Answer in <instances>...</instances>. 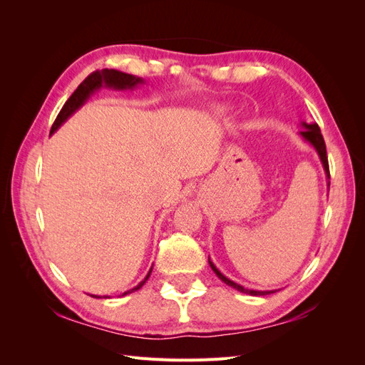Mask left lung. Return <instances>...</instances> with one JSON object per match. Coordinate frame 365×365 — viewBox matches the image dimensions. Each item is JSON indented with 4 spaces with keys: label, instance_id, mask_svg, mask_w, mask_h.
Masks as SVG:
<instances>
[{
    "label": "left lung",
    "instance_id": "8db88e82",
    "mask_svg": "<svg viewBox=\"0 0 365 365\" xmlns=\"http://www.w3.org/2000/svg\"><path fill=\"white\" fill-rule=\"evenodd\" d=\"M302 126H303V129H302L300 132H298V134H300V137H302L304 141H307L309 145H311V146L317 150L318 157H319V161H322L324 173H326L327 185H330V181H329V180H330V173H329V163H327V153H326V143H324V138H323V135H322V130H319V128H318L317 123H306V121H302ZM208 263H210V267H212V269L215 271V274L217 275V277H219L220 280H222L225 284L231 286V288L237 289L239 292L250 294V295H268V294L275 292V291H254V289H247V288H244V286H240V284L235 283L233 280L227 279L225 275L215 267V263H213L212 260H210V259H208Z\"/></svg>",
    "mask_w": 365,
    "mask_h": 365
}]
</instances>
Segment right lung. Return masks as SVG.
I'll return each mask as SVG.
<instances>
[{"instance_id":"add662e5","label":"right lung","mask_w":365,"mask_h":365,"mask_svg":"<svg viewBox=\"0 0 365 365\" xmlns=\"http://www.w3.org/2000/svg\"><path fill=\"white\" fill-rule=\"evenodd\" d=\"M141 83H145V81H143L141 77L126 74V73L118 71V70H108V68H105L102 71L91 73L79 86H77V90L71 94V97L68 98V101L65 102V105L61 109V113L58 114L56 120H54L50 134H54V132H56L61 128V125H63L65 121H67L77 111V109H79L88 101V98H90V96L93 93H96L97 90H101V88L105 86V88H113V90L125 91V90H134L135 86H138ZM150 272H152V268L149 269L145 280H141L135 286V288H132V289L123 292L120 297L128 295V294L134 292V291H138L141 286L148 282ZM91 297L102 298V297H98V295H91ZM103 298H109V297L103 295Z\"/></svg>"}]
</instances>
